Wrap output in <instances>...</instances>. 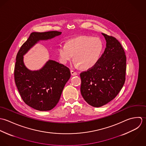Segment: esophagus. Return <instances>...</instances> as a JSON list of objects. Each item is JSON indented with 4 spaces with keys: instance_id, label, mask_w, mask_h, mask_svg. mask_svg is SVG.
I'll return each instance as SVG.
<instances>
[{
    "instance_id": "1",
    "label": "esophagus",
    "mask_w": 146,
    "mask_h": 146,
    "mask_svg": "<svg viewBox=\"0 0 146 146\" xmlns=\"http://www.w3.org/2000/svg\"><path fill=\"white\" fill-rule=\"evenodd\" d=\"M70 73H71V74H72V76H76V75H77V72H74V70H71L70 71Z\"/></svg>"
}]
</instances>
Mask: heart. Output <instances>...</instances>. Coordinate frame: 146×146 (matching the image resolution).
I'll return each mask as SVG.
<instances>
[{
	"label": "heart",
	"mask_w": 146,
	"mask_h": 146,
	"mask_svg": "<svg viewBox=\"0 0 146 146\" xmlns=\"http://www.w3.org/2000/svg\"><path fill=\"white\" fill-rule=\"evenodd\" d=\"M103 47V43L99 38L80 36L69 40L67 43L59 44L58 55L64 64L70 61L74 55L76 66L88 69L99 61Z\"/></svg>",
	"instance_id": "1"
}]
</instances>
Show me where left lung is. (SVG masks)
Wrapping results in <instances>:
<instances>
[{
  "mask_svg": "<svg viewBox=\"0 0 146 146\" xmlns=\"http://www.w3.org/2000/svg\"><path fill=\"white\" fill-rule=\"evenodd\" d=\"M106 47L96 65L81 73V92L91 106L102 107L113 100L125 81L126 58L121 43L112 36L102 33Z\"/></svg>",
  "mask_w": 146,
  "mask_h": 146,
  "instance_id": "8db88e82",
  "label": "left lung"
}]
</instances>
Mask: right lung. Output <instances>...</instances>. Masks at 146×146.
Returning a JSON list of instances; mask_svg holds the SVG:
<instances>
[{
    "label": "right lung",
    "mask_w": 146,
    "mask_h": 146,
    "mask_svg": "<svg viewBox=\"0 0 146 146\" xmlns=\"http://www.w3.org/2000/svg\"><path fill=\"white\" fill-rule=\"evenodd\" d=\"M61 34L58 31L33 32L16 56L14 72L16 85L25 104L38 111H50L56 106L70 77V72L64 65L51 60L40 69L31 71L24 65L23 56L39 40L50 39Z\"/></svg>",
    "instance_id": "add662e5"
}]
</instances>
